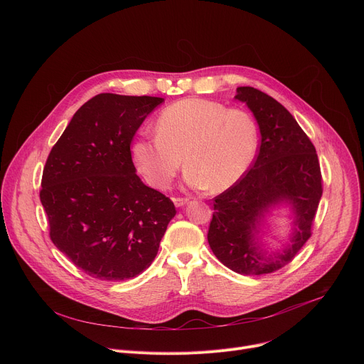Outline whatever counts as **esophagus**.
I'll use <instances>...</instances> for the list:
<instances>
[{"label":"esophagus","mask_w":364,"mask_h":364,"mask_svg":"<svg viewBox=\"0 0 364 364\" xmlns=\"http://www.w3.org/2000/svg\"><path fill=\"white\" fill-rule=\"evenodd\" d=\"M173 201H174V204H176L177 207H181V205L187 204L188 198H186V197H174V198H173Z\"/></svg>","instance_id":"obj_1"}]
</instances>
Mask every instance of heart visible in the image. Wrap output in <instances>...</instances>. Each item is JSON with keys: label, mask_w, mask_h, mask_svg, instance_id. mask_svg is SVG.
Segmentation results:
<instances>
[{"label": "heart", "mask_w": 364, "mask_h": 364, "mask_svg": "<svg viewBox=\"0 0 364 364\" xmlns=\"http://www.w3.org/2000/svg\"><path fill=\"white\" fill-rule=\"evenodd\" d=\"M155 136H139L131 146L135 168L154 188H167L181 159L191 188L223 191L249 168L257 145L252 117L215 100L181 99L160 112Z\"/></svg>", "instance_id": "obj_1"}]
</instances>
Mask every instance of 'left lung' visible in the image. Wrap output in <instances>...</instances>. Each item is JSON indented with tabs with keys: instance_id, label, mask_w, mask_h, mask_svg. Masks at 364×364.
Listing matches in <instances>:
<instances>
[{
	"instance_id": "1",
	"label": "left lung",
	"mask_w": 364,
	"mask_h": 364,
	"mask_svg": "<svg viewBox=\"0 0 364 364\" xmlns=\"http://www.w3.org/2000/svg\"><path fill=\"white\" fill-rule=\"evenodd\" d=\"M237 100L253 112L261 145L250 168L215 197L207 240L219 261L240 275H264L288 265L313 233L323 196V177L316 146L294 117L272 96L240 86ZM289 200L296 213L291 245L264 255L254 246L255 226L269 205Z\"/></svg>"
}]
</instances>
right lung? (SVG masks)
Here are the masks:
<instances>
[{"label":"right lung","mask_w":364,"mask_h":364,"mask_svg":"<svg viewBox=\"0 0 364 364\" xmlns=\"http://www.w3.org/2000/svg\"><path fill=\"white\" fill-rule=\"evenodd\" d=\"M163 100L99 93L47 157L40 201L50 239L92 278L124 281L144 272L177 213L168 197L141 181L131 157L135 132Z\"/></svg>","instance_id":"1"}]
</instances>
